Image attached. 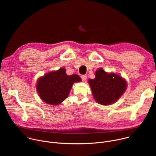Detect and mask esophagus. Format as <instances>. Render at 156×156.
Listing matches in <instances>:
<instances>
[{
  "mask_svg": "<svg viewBox=\"0 0 156 156\" xmlns=\"http://www.w3.org/2000/svg\"><path fill=\"white\" fill-rule=\"evenodd\" d=\"M81 78H82V80L83 81H85L87 79V76L86 75H82L81 76Z\"/></svg>",
  "mask_w": 156,
  "mask_h": 156,
  "instance_id": "34e87169",
  "label": "esophagus"
}]
</instances>
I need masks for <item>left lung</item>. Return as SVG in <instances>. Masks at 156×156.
<instances>
[{"instance_id":"8db88e82","label":"left lung","mask_w":156,"mask_h":156,"mask_svg":"<svg viewBox=\"0 0 156 156\" xmlns=\"http://www.w3.org/2000/svg\"><path fill=\"white\" fill-rule=\"evenodd\" d=\"M93 96L102 105H111L117 102L127 88L126 80L114 72H106L102 68L95 72V78L89 79Z\"/></svg>"}]
</instances>
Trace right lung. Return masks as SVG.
Here are the masks:
<instances>
[{"label": "right lung", "mask_w": 156, "mask_h": 156, "mask_svg": "<svg viewBox=\"0 0 156 156\" xmlns=\"http://www.w3.org/2000/svg\"><path fill=\"white\" fill-rule=\"evenodd\" d=\"M81 81L79 75H68L63 67L40 76L36 89L41 99L48 104L58 105L68 98L73 83Z\"/></svg>", "instance_id": "right-lung-1"}]
</instances>
